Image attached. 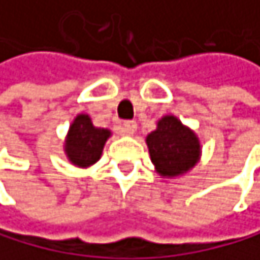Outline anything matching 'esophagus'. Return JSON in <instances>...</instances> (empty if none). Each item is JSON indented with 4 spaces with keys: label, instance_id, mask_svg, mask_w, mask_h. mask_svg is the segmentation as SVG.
<instances>
[{
    "label": "esophagus",
    "instance_id": "obj_1",
    "mask_svg": "<svg viewBox=\"0 0 260 260\" xmlns=\"http://www.w3.org/2000/svg\"><path fill=\"white\" fill-rule=\"evenodd\" d=\"M136 129H137L136 121H124V123L121 124V133H123L124 136H133V134L136 133Z\"/></svg>",
    "mask_w": 260,
    "mask_h": 260
}]
</instances>
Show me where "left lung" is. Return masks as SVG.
Returning <instances> with one entry per match:
<instances>
[{"mask_svg":"<svg viewBox=\"0 0 260 260\" xmlns=\"http://www.w3.org/2000/svg\"><path fill=\"white\" fill-rule=\"evenodd\" d=\"M145 142L154 170L162 178L186 174L201 159L199 137L174 115L158 120V126L147 136Z\"/></svg>","mask_w":260,"mask_h":260,"instance_id":"left-lung-1","label":"left lung"}]
</instances>
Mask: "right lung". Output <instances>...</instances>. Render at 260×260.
<instances>
[{
  "mask_svg": "<svg viewBox=\"0 0 260 260\" xmlns=\"http://www.w3.org/2000/svg\"><path fill=\"white\" fill-rule=\"evenodd\" d=\"M112 136L109 129L96 127L90 115L79 113L74 118L64 140V154L71 164L86 169L101 159L107 139Z\"/></svg>",
  "mask_w": 260,
  "mask_h": 260,
  "instance_id": "obj_1",
  "label": "right lung"
}]
</instances>
